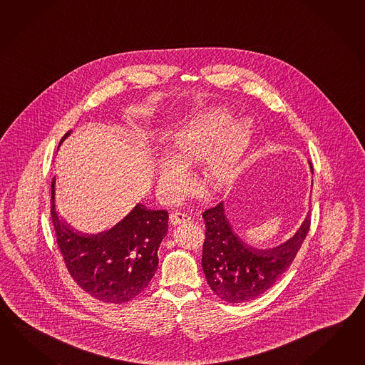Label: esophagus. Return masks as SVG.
<instances>
[{
  "label": "esophagus",
  "mask_w": 365,
  "mask_h": 365,
  "mask_svg": "<svg viewBox=\"0 0 365 365\" xmlns=\"http://www.w3.org/2000/svg\"><path fill=\"white\" fill-rule=\"evenodd\" d=\"M190 221H191V217L186 215V213L177 212V213H171L170 215L171 225H180V224H186V222H190Z\"/></svg>",
  "instance_id": "esophagus-1"
}]
</instances>
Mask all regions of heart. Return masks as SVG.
Wrapping results in <instances>:
<instances>
[{"instance_id":"b5f03b06","label":"heart","mask_w":365,"mask_h":365,"mask_svg":"<svg viewBox=\"0 0 365 365\" xmlns=\"http://www.w3.org/2000/svg\"><path fill=\"white\" fill-rule=\"evenodd\" d=\"M232 120L225 110L207 113L186 130L175 133L166 143L170 160H160L157 165L158 185L170 195L186 190L188 177L182 168H192L204 163L207 186L220 190L227 186L241 161L243 149L249 141V125Z\"/></svg>"}]
</instances>
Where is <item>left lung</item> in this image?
I'll return each instance as SVG.
<instances>
[{
	"label": "left lung",
	"mask_w": 365,
	"mask_h": 365,
	"mask_svg": "<svg viewBox=\"0 0 365 365\" xmlns=\"http://www.w3.org/2000/svg\"><path fill=\"white\" fill-rule=\"evenodd\" d=\"M313 173L312 163L309 161ZM205 240L202 266L207 283L230 304L254 300L269 289L291 266L310 227V215L288 241L272 249H254L235 235L224 202L202 212Z\"/></svg>",
	"instance_id": "left-lung-1"
}]
</instances>
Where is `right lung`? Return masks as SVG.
I'll return each instance as SVG.
<instances>
[{
  "instance_id": "1",
  "label": "right lung",
  "mask_w": 365,
  "mask_h": 365,
  "mask_svg": "<svg viewBox=\"0 0 365 365\" xmlns=\"http://www.w3.org/2000/svg\"><path fill=\"white\" fill-rule=\"evenodd\" d=\"M66 132L63 140L71 135ZM55 182L51 183V216L65 266L76 283L94 299L123 304L150 283L158 266V247L168 233V211L136 207L111 229L83 235L58 217Z\"/></svg>"
}]
</instances>
